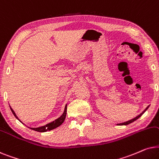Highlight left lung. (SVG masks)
Wrapping results in <instances>:
<instances>
[{
  "mask_svg": "<svg viewBox=\"0 0 159 159\" xmlns=\"http://www.w3.org/2000/svg\"><path fill=\"white\" fill-rule=\"evenodd\" d=\"M148 107H149V106H148V107H146V108H145V111H144L143 112V113H140V114H139V116H137V117H135L134 118H133V119H132V120H128V121H126V122H124V123H121V124H118V125H128V124H131V123L134 122V120H136L137 119H138V118H139V117H140V116H141L142 115H143V114L144 113H145V112L146 111H147V109H148Z\"/></svg>",
  "mask_w": 159,
  "mask_h": 159,
  "instance_id": "obj_1",
  "label": "left lung"
}]
</instances>
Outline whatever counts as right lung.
Segmentation results:
<instances>
[{
    "label": "right lung",
    "mask_w": 159,
    "mask_h": 159,
    "mask_svg": "<svg viewBox=\"0 0 159 159\" xmlns=\"http://www.w3.org/2000/svg\"><path fill=\"white\" fill-rule=\"evenodd\" d=\"M11 111L12 113H13L14 116L18 119L17 116H16V115L15 114V113H14V111H13V110L11 108ZM66 114H67V105H65L64 113H63L62 115L61 116L60 118H57V120H54V121L52 123H49V124H46V126H41V127H39V128H30V129H33L34 131H36V132H47V131L52 130V129H54L60 126L61 124L64 122L65 117H66Z\"/></svg>",
    "instance_id": "obj_1"
}]
</instances>
